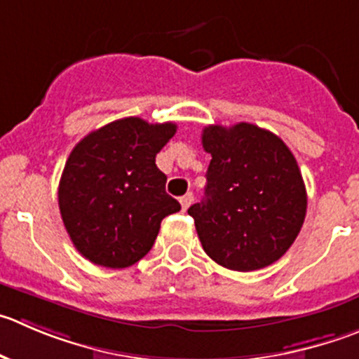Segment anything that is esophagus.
<instances>
[{
	"label": "esophagus",
	"mask_w": 359,
	"mask_h": 359,
	"mask_svg": "<svg viewBox=\"0 0 359 359\" xmlns=\"http://www.w3.org/2000/svg\"><path fill=\"white\" fill-rule=\"evenodd\" d=\"M180 203H182L183 211H187V210H189V208H190V204L194 203V194H192V192L185 194V196H183L182 199H180Z\"/></svg>",
	"instance_id": "obj_1"
}]
</instances>
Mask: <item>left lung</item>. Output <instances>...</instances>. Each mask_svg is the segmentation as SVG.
<instances>
[{
  "mask_svg": "<svg viewBox=\"0 0 359 359\" xmlns=\"http://www.w3.org/2000/svg\"><path fill=\"white\" fill-rule=\"evenodd\" d=\"M206 197L189 208L204 252L233 271L278 261L294 243L306 213L298 162L278 135L252 123L210 125Z\"/></svg>",
  "mask_w": 359,
  "mask_h": 359,
  "instance_id": "8db88e82",
  "label": "left lung"
}]
</instances>
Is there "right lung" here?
<instances>
[{
    "mask_svg": "<svg viewBox=\"0 0 359 359\" xmlns=\"http://www.w3.org/2000/svg\"><path fill=\"white\" fill-rule=\"evenodd\" d=\"M176 123L123 118L77 142L57 189L61 218L75 248L93 264L119 269L141 261L160 222L182 210L165 192L155 156Z\"/></svg>",
    "mask_w": 359,
    "mask_h": 359,
    "instance_id": "add662e5",
    "label": "right lung"
}]
</instances>
